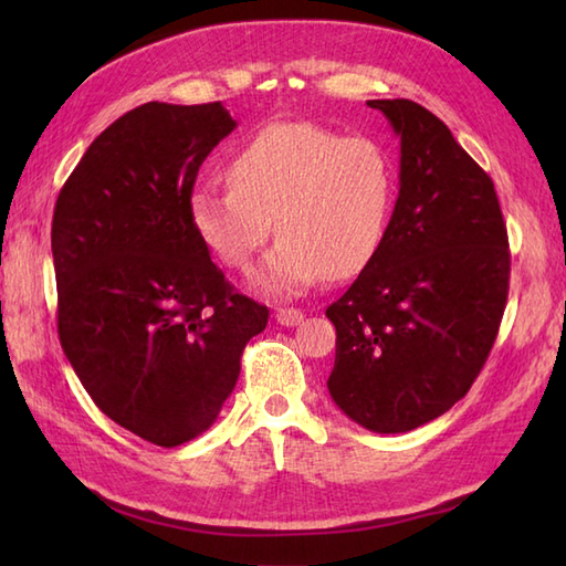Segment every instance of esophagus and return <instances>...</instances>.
I'll use <instances>...</instances> for the list:
<instances>
[{"label": "esophagus", "mask_w": 566, "mask_h": 566, "mask_svg": "<svg viewBox=\"0 0 566 566\" xmlns=\"http://www.w3.org/2000/svg\"><path fill=\"white\" fill-rule=\"evenodd\" d=\"M274 321L280 323V326L292 328V326H298V323L304 321V314L298 308H276Z\"/></svg>", "instance_id": "1"}]
</instances>
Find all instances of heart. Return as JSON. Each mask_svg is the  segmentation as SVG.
Masks as SVG:
<instances>
[{
  "label": "heart",
  "instance_id": "obj_1",
  "mask_svg": "<svg viewBox=\"0 0 566 566\" xmlns=\"http://www.w3.org/2000/svg\"><path fill=\"white\" fill-rule=\"evenodd\" d=\"M226 177V189L191 191L189 221L231 270L250 268L274 221L280 243L252 276L264 296H296L321 274H357L387 233L396 175L387 148L369 136L272 124L233 153Z\"/></svg>",
  "mask_w": 566,
  "mask_h": 566
}]
</instances>
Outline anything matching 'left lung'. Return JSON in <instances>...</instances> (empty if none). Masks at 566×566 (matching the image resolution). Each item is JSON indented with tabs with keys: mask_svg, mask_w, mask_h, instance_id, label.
Segmentation results:
<instances>
[{
	"mask_svg": "<svg viewBox=\"0 0 566 566\" xmlns=\"http://www.w3.org/2000/svg\"><path fill=\"white\" fill-rule=\"evenodd\" d=\"M401 140L399 199L377 255L326 308L328 391L371 432L442 416L482 371L509 298L511 252L491 177L436 114L369 99Z\"/></svg>",
	"mask_w": 566,
	"mask_h": 566,
	"instance_id": "left-lung-1",
	"label": "left lung"
}]
</instances>
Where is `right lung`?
Returning a JSON list of instances; mask_svg holds the SVG:
<instances>
[{"label": "right lung", "mask_w": 566, "mask_h": 566, "mask_svg": "<svg viewBox=\"0 0 566 566\" xmlns=\"http://www.w3.org/2000/svg\"><path fill=\"white\" fill-rule=\"evenodd\" d=\"M221 102H148L94 138L55 201L57 335L92 401L160 448L201 436L270 311L235 294L189 221Z\"/></svg>", "instance_id": "1"}]
</instances>
